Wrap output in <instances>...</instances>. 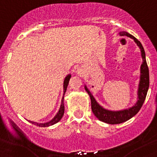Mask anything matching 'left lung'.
<instances>
[{"instance_id": "left-lung-1", "label": "left lung", "mask_w": 157, "mask_h": 157, "mask_svg": "<svg viewBox=\"0 0 157 157\" xmlns=\"http://www.w3.org/2000/svg\"><path fill=\"white\" fill-rule=\"evenodd\" d=\"M120 35H126L128 37H131L134 39V41L137 43V45L139 46L141 52V56H142V60L143 63L141 64V80L139 83V88H138V102L134 107L130 108L129 109H126L123 111H119V112H112V111L106 110L104 109L101 106H100L98 104V102L94 99V96L91 94L90 91L89 90L86 86H85V90L88 94L90 97L91 99V109H92L94 114L95 116L98 118V120L102 122H105L109 124H119L122 123L123 122L127 121L130 120V118L135 116L139 110L141 109V106L143 105L144 101H145V98H146L147 92L149 90V67L146 63V59H145V53L144 48L142 45L141 44L136 37L130 34L129 33L125 31L120 32Z\"/></svg>"}]
</instances>
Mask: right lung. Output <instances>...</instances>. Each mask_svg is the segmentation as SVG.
<instances>
[{
  "label": "right lung",
  "instance_id": "1",
  "mask_svg": "<svg viewBox=\"0 0 157 157\" xmlns=\"http://www.w3.org/2000/svg\"><path fill=\"white\" fill-rule=\"evenodd\" d=\"M70 78H71V75L67 76L64 79V82H63V97H64V94L67 90V87L68 86V82H69V80H70ZM63 99L61 101V105H60V108H59V110L58 112V113L56 114V116L52 119L51 121H49L48 123H35V122H32L30 121L32 124H34V125H37L38 127H48V126H51V125H53L55 123H58L59 120H61V118L63 117V113H64V105H63Z\"/></svg>",
  "mask_w": 157,
  "mask_h": 157
}]
</instances>
